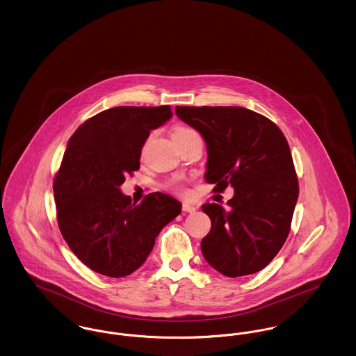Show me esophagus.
<instances>
[{
  "instance_id": "obj_1",
  "label": "esophagus",
  "mask_w": 356,
  "mask_h": 356,
  "mask_svg": "<svg viewBox=\"0 0 356 356\" xmlns=\"http://www.w3.org/2000/svg\"><path fill=\"white\" fill-rule=\"evenodd\" d=\"M181 209H183L184 212H188V213H193V212L196 211V207H195V205H192V204L183 203Z\"/></svg>"
}]
</instances>
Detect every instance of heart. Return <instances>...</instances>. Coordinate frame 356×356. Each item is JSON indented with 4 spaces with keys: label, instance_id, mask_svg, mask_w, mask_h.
Returning <instances> with one entry per match:
<instances>
[{
    "label": "heart",
    "instance_id": "heart-1",
    "mask_svg": "<svg viewBox=\"0 0 356 356\" xmlns=\"http://www.w3.org/2000/svg\"><path fill=\"white\" fill-rule=\"evenodd\" d=\"M191 132H193V129H191V128H188V127H183V125H179V127H176L175 129H173V137H179V136H184L188 135V134H191ZM173 188L176 189V191H179V192H186V188L181 186V184H173Z\"/></svg>",
    "mask_w": 356,
    "mask_h": 356
}]
</instances>
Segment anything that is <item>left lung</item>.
I'll return each instance as SVG.
<instances>
[{
    "mask_svg": "<svg viewBox=\"0 0 356 356\" xmlns=\"http://www.w3.org/2000/svg\"><path fill=\"white\" fill-rule=\"evenodd\" d=\"M205 140V181L228 186V207L204 204L212 227L202 240L205 260L228 277L263 270L287 240L299 183L287 138L271 120L241 106H176Z\"/></svg>",
    "mask_w": 356,
    "mask_h": 356,
    "instance_id": "8db88e82",
    "label": "left lung"
}]
</instances>
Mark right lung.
<instances>
[{
  "label": "right lung",
  "instance_id": "right-lung-1",
  "mask_svg": "<svg viewBox=\"0 0 356 356\" xmlns=\"http://www.w3.org/2000/svg\"><path fill=\"white\" fill-rule=\"evenodd\" d=\"M170 118V105L116 106L86 120L69 138L53 181L57 221L72 252L92 271L131 275L181 212L170 195L154 192L135 204L120 191L140 168L149 132Z\"/></svg>",
  "mask_w": 356,
  "mask_h": 356
}]
</instances>
